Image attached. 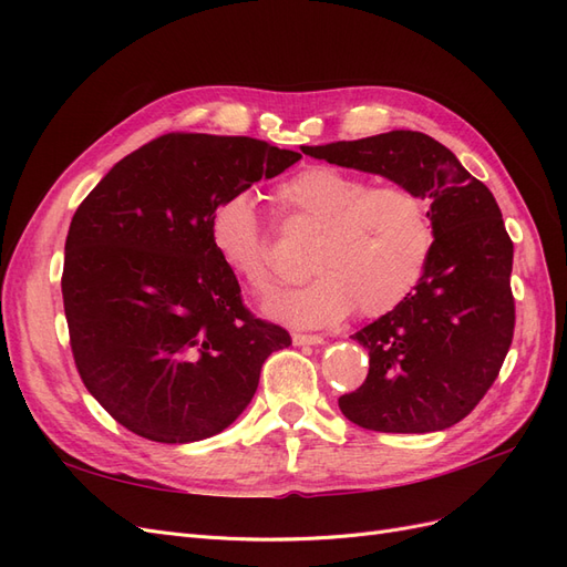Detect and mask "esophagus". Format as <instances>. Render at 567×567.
<instances>
[{
  "label": "esophagus",
  "instance_id": "esophagus-1",
  "mask_svg": "<svg viewBox=\"0 0 567 567\" xmlns=\"http://www.w3.org/2000/svg\"><path fill=\"white\" fill-rule=\"evenodd\" d=\"M293 342L296 346H321L323 338L312 336V333H293Z\"/></svg>",
  "mask_w": 567,
  "mask_h": 567
}]
</instances>
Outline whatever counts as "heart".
I'll list each match as a JSON object with an SVG mask.
<instances>
[{"instance_id": "heart-1", "label": "heart", "mask_w": 567, "mask_h": 567, "mask_svg": "<svg viewBox=\"0 0 567 567\" xmlns=\"http://www.w3.org/2000/svg\"><path fill=\"white\" fill-rule=\"evenodd\" d=\"M274 200L315 227L307 248L310 281L281 290L265 310L293 326H331L354 307L383 317L419 286L431 260V205L406 184H371L333 165H307L274 186ZM219 260L255 293L274 284L269 238L248 194H229L210 215Z\"/></svg>"}]
</instances>
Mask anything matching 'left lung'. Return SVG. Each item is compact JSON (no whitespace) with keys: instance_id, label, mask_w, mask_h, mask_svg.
I'll return each mask as SVG.
<instances>
[{"instance_id":"8db88e82","label":"left lung","mask_w":567,"mask_h":567,"mask_svg":"<svg viewBox=\"0 0 567 567\" xmlns=\"http://www.w3.org/2000/svg\"><path fill=\"white\" fill-rule=\"evenodd\" d=\"M302 153L411 186L431 200L435 229L419 286L352 336L369 350V375L342 394L340 411L379 433H433L466 419L499 375L516 326L513 241L492 192L423 132L392 130Z\"/></svg>"}]
</instances>
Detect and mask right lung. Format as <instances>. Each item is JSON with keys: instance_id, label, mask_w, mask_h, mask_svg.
I'll return each instance as SVG.
<instances>
[{"instance_id": "add662e5", "label": "right lung", "mask_w": 567, "mask_h": 567, "mask_svg": "<svg viewBox=\"0 0 567 567\" xmlns=\"http://www.w3.org/2000/svg\"><path fill=\"white\" fill-rule=\"evenodd\" d=\"M302 156L250 136L173 132L111 167L65 238L63 310L80 379L134 435L213 437L250 404L265 359L290 346L252 317L210 244L229 194Z\"/></svg>"}]
</instances>
